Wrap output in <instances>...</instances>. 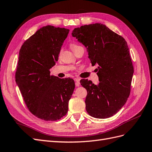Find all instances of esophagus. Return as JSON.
<instances>
[{
	"label": "esophagus",
	"instance_id": "34e87169",
	"mask_svg": "<svg viewBox=\"0 0 152 152\" xmlns=\"http://www.w3.org/2000/svg\"><path fill=\"white\" fill-rule=\"evenodd\" d=\"M74 80L75 81V85H76V86H79L80 85V78H78V77L75 78Z\"/></svg>",
	"mask_w": 152,
	"mask_h": 152
}]
</instances>
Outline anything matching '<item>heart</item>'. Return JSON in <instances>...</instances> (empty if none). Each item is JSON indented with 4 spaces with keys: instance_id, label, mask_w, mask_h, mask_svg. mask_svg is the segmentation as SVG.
Returning <instances> with one entry per match:
<instances>
[{
    "instance_id": "heart-1",
    "label": "heart",
    "mask_w": 152,
    "mask_h": 152,
    "mask_svg": "<svg viewBox=\"0 0 152 152\" xmlns=\"http://www.w3.org/2000/svg\"><path fill=\"white\" fill-rule=\"evenodd\" d=\"M79 47H80V45H77V44H74V43H72V44H70V48H71L73 50H73H74L76 48H79Z\"/></svg>"
}]
</instances>
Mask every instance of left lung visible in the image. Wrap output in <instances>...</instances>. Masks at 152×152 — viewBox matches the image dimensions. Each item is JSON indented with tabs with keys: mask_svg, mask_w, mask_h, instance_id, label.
<instances>
[{
	"mask_svg": "<svg viewBox=\"0 0 152 152\" xmlns=\"http://www.w3.org/2000/svg\"><path fill=\"white\" fill-rule=\"evenodd\" d=\"M72 35L85 45L92 65H99L98 85L88 79L80 80L87 91L86 111L97 118L112 117L126 103L131 93L134 67L127 42L101 23L81 26Z\"/></svg>",
	"mask_w": 152,
	"mask_h": 152,
	"instance_id": "left-lung-1",
	"label": "left lung"
}]
</instances>
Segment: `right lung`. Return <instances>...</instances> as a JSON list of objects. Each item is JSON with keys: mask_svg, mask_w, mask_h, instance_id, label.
Masks as SVG:
<instances>
[{"mask_svg": "<svg viewBox=\"0 0 152 152\" xmlns=\"http://www.w3.org/2000/svg\"><path fill=\"white\" fill-rule=\"evenodd\" d=\"M69 31L43 26L26 40L20 50L16 82L29 111L44 121H57L66 115L75 89L72 79H59L49 71L58 60Z\"/></svg>", "mask_w": 152, "mask_h": 152, "instance_id": "obj_1", "label": "right lung"}]
</instances>
